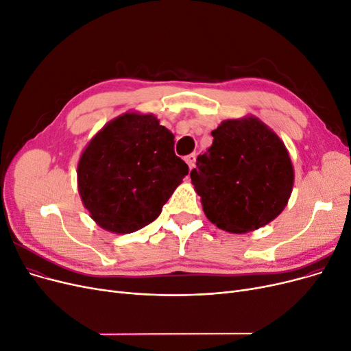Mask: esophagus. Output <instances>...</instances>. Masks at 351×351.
I'll list each match as a JSON object with an SVG mask.
<instances>
[{
    "mask_svg": "<svg viewBox=\"0 0 351 351\" xmlns=\"http://www.w3.org/2000/svg\"><path fill=\"white\" fill-rule=\"evenodd\" d=\"M195 158H197V156H195L194 153H191V154H189V156L186 157V162L189 164L190 170H193V169H194V165H195Z\"/></svg>",
    "mask_w": 351,
    "mask_h": 351,
    "instance_id": "1",
    "label": "esophagus"
}]
</instances>
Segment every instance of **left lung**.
Returning a JSON list of instances; mask_svg holds the SVG:
<instances>
[{
  "label": "left lung",
  "mask_w": 351,
  "mask_h": 351,
  "mask_svg": "<svg viewBox=\"0 0 351 351\" xmlns=\"http://www.w3.org/2000/svg\"><path fill=\"white\" fill-rule=\"evenodd\" d=\"M211 136L213 145L190 173L207 219L234 234L273 221L294 184L285 143L253 115L226 120Z\"/></svg>",
  "instance_id": "1"
}]
</instances>
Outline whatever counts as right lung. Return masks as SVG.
Segmentation results:
<instances>
[{
  "label": "right lung",
  "instance_id": "obj_1",
  "mask_svg": "<svg viewBox=\"0 0 351 351\" xmlns=\"http://www.w3.org/2000/svg\"><path fill=\"white\" fill-rule=\"evenodd\" d=\"M189 165L174 153V134L153 114L125 112L106 124L82 152L77 181L91 219L117 234L160 215Z\"/></svg>",
  "mask_w": 351,
  "mask_h": 351
}]
</instances>
